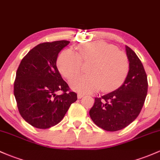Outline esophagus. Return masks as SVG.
Returning <instances> with one entry per match:
<instances>
[{
    "mask_svg": "<svg viewBox=\"0 0 160 160\" xmlns=\"http://www.w3.org/2000/svg\"><path fill=\"white\" fill-rule=\"evenodd\" d=\"M83 97H84V94H80V93L78 94V99H81V98H83Z\"/></svg>",
    "mask_w": 160,
    "mask_h": 160,
    "instance_id": "obj_1",
    "label": "esophagus"
}]
</instances>
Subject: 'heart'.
I'll list each match as a JSON object with an SVG mask.
<instances>
[{"instance_id":"heart-1","label":"heart","mask_w":160,"mask_h":160,"mask_svg":"<svg viewBox=\"0 0 160 160\" xmlns=\"http://www.w3.org/2000/svg\"><path fill=\"white\" fill-rule=\"evenodd\" d=\"M77 49L78 53L72 49L62 51L57 59L59 72L68 79L80 72L82 61H92L88 67L90 74L69 81L73 90L86 94L101 88L104 92H111L123 83L129 70L128 59L114 46L94 41L81 44Z\"/></svg>"}]
</instances>
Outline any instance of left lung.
I'll use <instances>...</instances> for the list:
<instances>
[{"instance_id":"8db88e82","label":"left lung","mask_w":160,"mask_h":160,"mask_svg":"<svg viewBox=\"0 0 160 160\" xmlns=\"http://www.w3.org/2000/svg\"><path fill=\"white\" fill-rule=\"evenodd\" d=\"M129 71L118 88L101 98H95L89 111L97 126L107 131H117L131 123L140 113L148 90L147 76L137 54L125 46Z\"/></svg>"}]
</instances>
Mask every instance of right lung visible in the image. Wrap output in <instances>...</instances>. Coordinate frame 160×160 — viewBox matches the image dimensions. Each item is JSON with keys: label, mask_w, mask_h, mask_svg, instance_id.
Segmentation results:
<instances>
[{"label": "right lung", "mask_w": 160, "mask_h": 160, "mask_svg": "<svg viewBox=\"0 0 160 160\" xmlns=\"http://www.w3.org/2000/svg\"><path fill=\"white\" fill-rule=\"evenodd\" d=\"M69 42L40 43L20 62L13 93L20 115L34 128L47 129L59 123L77 100V94L68 92V84L56 67L58 55ZM58 90L63 94L57 96Z\"/></svg>", "instance_id": "1"}]
</instances>
